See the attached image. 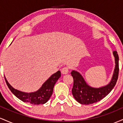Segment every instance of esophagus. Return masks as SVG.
<instances>
[{"label":"esophagus","instance_id":"1","mask_svg":"<svg viewBox=\"0 0 123 123\" xmlns=\"http://www.w3.org/2000/svg\"><path fill=\"white\" fill-rule=\"evenodd\" d=\"M61 73H62L63 74H68L69 72V68L68 67H63V68L61 69Z\"/></svg>","mask_w":123,"mask_h":123}]
</instances>
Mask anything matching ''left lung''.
<instances>
[{
	"instance_id": "left-lung-1",
	"label": "left lung",
	"mask_w": 123,
	"mask_h": 123,
	"mask_svg": "<svg viewBox=\"0 0 123 123\" xmlns=\"http://www.w3.org/2000/svg\"><path fill=\"white\" fill-rule=\"evenodd\" d=\"M115 59V68L110 83L99 88H94L87 84L81 74L72 70L71 74L73 78V86L72 92L76 101L83 105H89L98 102L108 95L114 88L118 76V55L116 51L113 52Z\"/></svg>"
}]
</instances>
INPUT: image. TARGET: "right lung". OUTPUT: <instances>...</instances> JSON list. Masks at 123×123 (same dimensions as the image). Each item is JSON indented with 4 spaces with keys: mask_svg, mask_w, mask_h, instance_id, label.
I'll return each mask as SVG.
<instances>
[{
    "mask_svg": "<svg viewBox=\"0 0 123 123\" xmlns=\"http://www.w3.org/2000/svg\"><path fill=\"white\" fill-rule=\"evenodd\" d=\"M61 77L60 70L54 73L43 83L42 87L37 91L33 92H24L14 88L8 83L6 78L5 79L8 88L12 94L18 99L24 102L30 103L33 105H40L46 103L50 98L53 92V88L55 84Z\"/></svg>",
    "mask_w": 123,
    "mask_h": 123,
    "instance_id": "obj_1",
    "label": "right lung"
}]
</instances>
